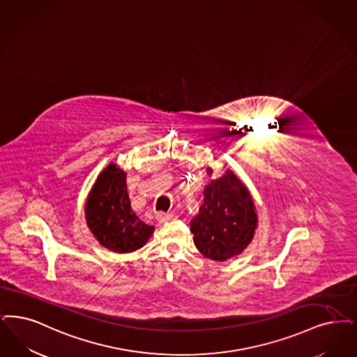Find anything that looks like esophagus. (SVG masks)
<instances>
[{"mask_svg": "<svg viewBox=\"0 0 357 357\" xmlns=\"http://www.w3.org/2000/svg\"><path fill=\"white\" fill-rule=\"evenodd\" d=\"M172 219H175V215L166 214V213H159L157 215V220L159 223H165V222H169V220H172Z\"/></svg>", "mask_w": 357, "mask_h": 357, "instance_id": "esophagus-1", "label": "esophagus"}]
</instances>
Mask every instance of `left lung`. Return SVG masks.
<instances>
[{"label":"left lung","mask_w":357,"mask_h":357,"mask_svg":"<svg viewBox=\"0 0 357 357\" xmlns=\"http://www.w3.org/2000/svg\"><path fill=\"white\" fill-rule=\"evenodd\" d=\"M206 172L213 175L211 167ZM257 229V206L252 195L229 169L204 187L199 213L190 222L200 254L215 261L241 255L252 242Z\"/></svg>","instance_id":"left-lung-1"}]
</instances>
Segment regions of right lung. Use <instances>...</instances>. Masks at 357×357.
<instances>
[{"instance_id":"1","label":"right lung","mask_w":357,"mask_h":357,"mask_svg":"<svg viewBox=\"0 0 357 357\" xmlns=\"http://www.w3.org/2000/svg\"><path fill=\"white\" fill-rule=\"evenodd\" d=\"M126 175L110 162L97 176L85 203L87 227L102 247L116 254L142 248L155 229L132 211Z\"/></svg>"}]
</instances>
